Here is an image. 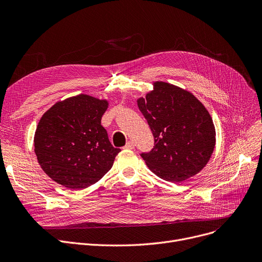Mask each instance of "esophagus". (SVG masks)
<instances>
[{
  "label": "esophagus",
  "mask_w": 262,
  "mask_h": 262,
  "mask_svg": "<svg viewBox=\"0 0 262 262\" xmlns=\"http://www.w3.org/2000/svg\"><path fill=\"white\" fill-rule=\"evenodd\" d=\"M134 147H135V143L133 141H128L125 144V146H124V148H126V149H133Z\"/></svg>",
  "instance_id": "esophagus-1"
}]
</instances>
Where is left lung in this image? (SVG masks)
<instances>
[{"label": "left lung", "instance_id": "1", "mask_svg": "<svg viewBox=\"0 0 262 262\" xmlns=\"http://www.w3.org/2000/svg\"><path fill=\"white\" fill-rule=\"evenodd\" d=\"M154 136V147L141 157L164 181L181 183L209 161L215 129L205 106L187 90L156 81L154 90L138 101Z\"/></svg>", "mask_w": 262, "mask_h": 262}]
</instances>
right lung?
I'll use <instances>...</instances> for the list:
<instances>
[{
	"mask_svg": "<svg viewBox=\"0 0 262 262\" xmlns=\"http://www.w3.org/2000/svg\"><path fill=\"white\" fill-rule=\"evenodd\" d=\"M106 100L78 94L52 106L40 119L34 145L38 162L54 182L84 189L110 170L120 148L110 143L101 119Z\"/></svg>",
	"mask_w": 262,
	"mask_h": 262,
	"instance_id": "1",
	"label": "right lung"
}]
</instances>
